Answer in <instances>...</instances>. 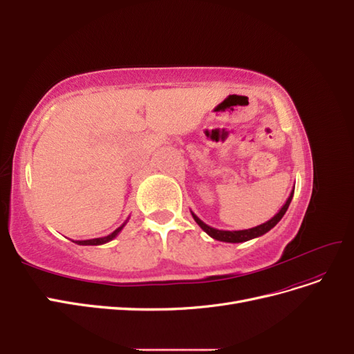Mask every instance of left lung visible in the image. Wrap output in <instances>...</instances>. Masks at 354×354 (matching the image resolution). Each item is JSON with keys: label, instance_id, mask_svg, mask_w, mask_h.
<instances>
[{"label": "left lung", "instance_id": "left-lung-1", "mask_svg": "<svg viewBox=\"0 0 354 354\" xmlns=\"http://www.w3.org/2000/svg\"><path fill=\"white\" fill-rule=\"evenodd\" d=\"M292 196H294V189L291 194H289L286 202L283 203V207L279 209V212L276 214L274 217H272L269 221H266L263 224H260V226H255L252 229H246V230H218V229H214L211 226H208V224L203 223L195 212H192V217L195 218V221L199 224V227L205 232L207 234H209V236L212 239L216 241H221V242H229V243H239V242H246V241H251L254 238H259V236H263L264 233L269 232L270 229H273L277 223L281 221V218L285 216V212L289 207V203H291L292 201Z\"/></svg>", "mask_w": 354, "mask_h": 354}]
</instances>
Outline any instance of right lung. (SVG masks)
I'll return each instance as SVG.
<instances>
[{
  "instance_id": "right-lung-1",
  "label": "right lung",
  "mask_w": 354,
  "mask_h": 354,
  "mask_svg": "<svg viewBox=\"0 0 354 354\" xmlns=\"http://www.w3.org/2000/svg\"><path fill=\"white\" fill-rule=\"evenodd\" d=\"M128 221V220H127ZM127 221L124 224H121L120 227H118L116 230H113L111 234H108V236H103V238H95V239H87V241H73L75 243L78 245H103L106 242H111L112 239H115L118 234H120V232L124 229V226L127 224Z\"/></svg>"
}]
</instances>
